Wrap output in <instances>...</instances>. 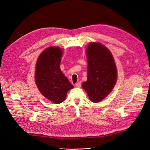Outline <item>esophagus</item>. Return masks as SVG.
Returning <instances> with one entry per match:
<instances>
[{
    "label": "esophagus",
    "instance_id": "1",
    "mask_svg": "<svg viewBox=\"0 0 150 150\" xmlns=\"http://www.w3.org/2000/svg\"><path fill=\"white\" fill-rule=\"evenodd\" d=\"M81 83L80 81L76 83L75 84V86L77 88H80V87H81Z\"/></svg>",
    "mask_w": 150,
    "mask_h": 150
}]
</instances>
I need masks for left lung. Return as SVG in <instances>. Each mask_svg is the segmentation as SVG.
<instances>
[{
	"label": "left lung",
	"instance_id": "8db88e82",
	"mask_svg": "<svg viewBox=\"0 0 150 150\" xmlns=\"http://www.w3.org/2000/svg\"><path fill=\"white\" fill-rule=\"evenodd\" d=\"M88 79L82 86L93 103L102 101L112 91L117 81V68L111 52L98 42L86 49Z\"/></svg>",
	"mask_w": 150,
	"mask_h": 150
}]
</instances>
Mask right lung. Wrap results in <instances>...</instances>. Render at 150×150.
<instances>
[{"mask_svg":"<svg viewBox=\"0 0 150 150\" xmlns=\"http://www.w3.org/2000/svg\"><path fill=\"white\" fill-rule=\"evenodd\" d=\"M60 48L52 46L41 54L36 62L35 82L41 95L55 104L63 102L74 86L60 69L62 56Z\"/></svg>","mask_w":150,"mask_h":150,"instance_id":"add662e5","label":"right lung"}]
</instances>
